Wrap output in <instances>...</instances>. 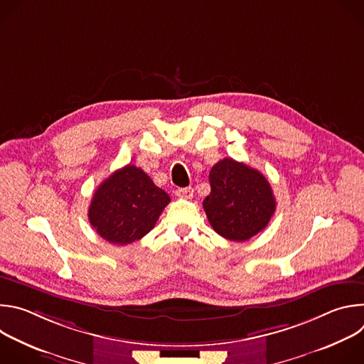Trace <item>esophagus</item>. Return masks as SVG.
I'll return each mask as SVG.
<instances>
[{"mask_svg":"<svg viewBox=\"0 0 364 364\" xmlns=\"http://www.w3.org/2000/svg\"><path fill=\"white\" fill-rule=\"evenodd\" d=\"M174 193H176L177 197H181V198H191L193 194H194V190H193L191 187H183V188H177Z\"/></svg>","mask_w":364,"mask_h":364,"instance_id":"esophagus-1","label":"esophagus"}]
</instances>
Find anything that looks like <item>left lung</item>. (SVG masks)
I'll use <instances>...</instances> for the list:
<instances>
[{
	"label": "left lung",
	"instance_id": "left-lung-1",
	"mask_svg": "<svg viewBox=\"0 0 364 364\" xmlns=\"http://www.w3.org/2000/svg\"><path fill=\"white\" fill-rule=\"evenodd\" d=\"M209 181L210 194L203 200V209L216 233L245 242L268 226L277 201L262 173L223 159L212 167Z\"/></svg>",
	"mask_w": 364,
	"mask_h": 364
}]
</instances>
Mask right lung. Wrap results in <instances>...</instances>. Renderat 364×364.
<instances>
[{
  "label": "right lung",
  "mask_w": 364,
  "mask_h": 364,
  "mask_svg": "<svg viewBox=\"0 0 364 364\" xmlns=\"http://www.w3.org/2000/svg\"><path fill=\"white\" fill-rule=\"evenodd\" d=\"M170 201L148 174L128 164L96 188L87 218L100 237L122 246L151 232Z\"/></svg>",
  "instance_id": "add662e5"
}]
</instances>
